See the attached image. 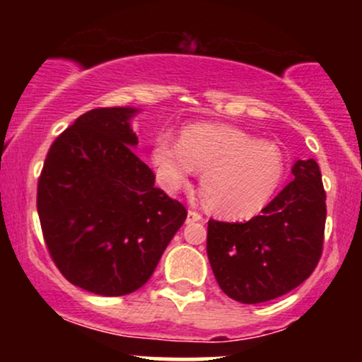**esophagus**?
I'll use <instances>...</instances> for the list:
<instances>
[{"label":"esophagus","mask_w":362,"mask_h":362,"mask_svg":"<svg viewBox=\"0 0 362 362\" xmlns=\"http://www.w3.org/2000/svg\"><path fill=\"white\" fill-rule=\"evenodd\" d=\"M195 221H202V214L194 209H189V213H187V223H195Z\"/></svg>","instance_id":"obj_1"}]
</instances>
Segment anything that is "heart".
<instances>
[{"instance_id": "b5f03b06", "label": "heart", "mask_w": 362, "mask_h": 362, "mask_svg": "<svg viewBox=\"0 0 362 362\" xmlns=\"http://www.w3.org/2000/svg\"><path fill=\"white\" fill-rule=\"evenodd\" d=\"M151 165L167 192H177L202 172L207 207L226 219L259 214L284 175V160L276 144L228 124L187 126L180 143L161 132L153 141Z\"/></svg>"}]
</instances>
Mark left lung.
Returning <instances> with one entry per match:
<instances>
[{
    "label": "left lung",
    "instance_id": "1",
    "mask_svg": "<svg viewBox=\"0 0 362 362\" xmlns=\"http://www.w3.org/2000/svg\"><path fill=\"white\" fill-rule=\"evenodd\" d=\"M294 180L247 223H207V257L231 300L255 305L305 282L323 250L327 194L313 158L293 165Z\"/></svg>",
    "mask_w": 362,
    "mask_h": 362
}]
</instances>
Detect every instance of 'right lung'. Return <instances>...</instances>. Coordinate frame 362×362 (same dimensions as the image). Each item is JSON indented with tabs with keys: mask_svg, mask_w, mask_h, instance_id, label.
<instances>
[{
	"mask_svg": "<svg viewBox=\"0 0 362 362\" xmlns=\"http://www.w3.org/2000/svg\"><path fill=\"white\" fill-rule=\"evenodd\" d=\"M129 107L93 109L49 149L37 185L44 242L59 272L100 296L148 282L187 218L132 148Z\"/></svg>",
	"mask_w": 362,
	"mask_h": 362,
	"instance_id": "right-lung-1",
	"label": "right lung"
}]
</instances>
